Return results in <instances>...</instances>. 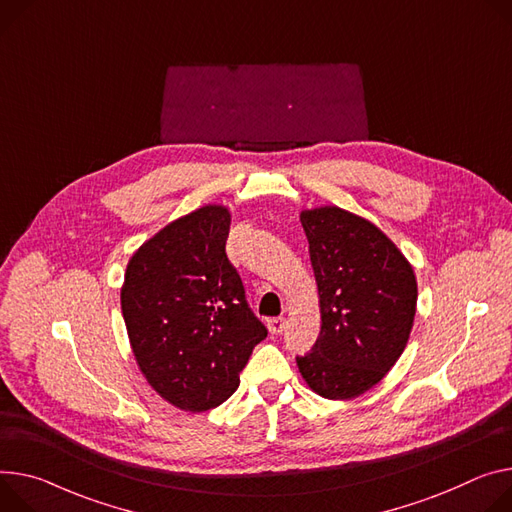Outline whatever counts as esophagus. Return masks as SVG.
<instances>
[{"instance_id":"1","label":"esophagus","mask_w":512,"mask_h":512,"mask_svg":"<svg viewBox=\"0 0 512 512\" xmlns=\"http://www.w3.org/2000/svg\"><path fill=\"white\" fill-rule=\"evenodd\" d=\"M267 329H269V333L271 335H282L286 329H288V320L286 318H271L269 322H267Z\"/></svg>"}]
</instances>
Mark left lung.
Wrapping results in <instances>:
<instances>
[{"mask_svg":"<svg viewBox=\"0 0 512 512\" xmlns=\"http://www.w3.org/2000/svg\"><path fill=\"white\" fill-rule=\"evenodd\" d=\"M320 298V335L296 357L322 398L374 388L402 355L416 312V277L400 249L369 220L337 206L300 214Z\"/></svg>","mask_w":512,"mask_h":512,"instance_id":"obj_1","label":"left lung"}]
</instances>
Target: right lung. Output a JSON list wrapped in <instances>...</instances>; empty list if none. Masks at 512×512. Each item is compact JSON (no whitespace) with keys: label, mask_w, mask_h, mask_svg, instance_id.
<instances>
[{"label":"right lung","mask_w":512,"mask_h":512,"mask_svg":"<svg viewBox=\"0 0 512 512\" xmlns=\"http://www.w3.org/2000/svg\"><path fill=\"white\" fill-rule=\"evenodd\" d=\"M228 228V208L202 206L143 243L124 273L120 304L134 359L181 410L222 404L267 337L226 257Z\"/></svg>","instance_id":"obj_1"}]
</instances>
